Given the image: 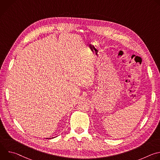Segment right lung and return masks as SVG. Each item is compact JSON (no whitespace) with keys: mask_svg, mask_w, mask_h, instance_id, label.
I'll list each match as a JSON object with an SVG mask.
<instances>
[{"mask_svg":"<svg viewBox=\"0 0 160 160\" xmlns=\"http://www.w3.org/2000/svg\"><path fill=\"white\" fill-rule=\"evenodd\" d=\"M47 139H48V138H47ZM49 139H51V138H49Z\"/></svg>","mask_w":160,"mask_h":160,"instance_id":"1","label":"right lung"}]
</instances>
